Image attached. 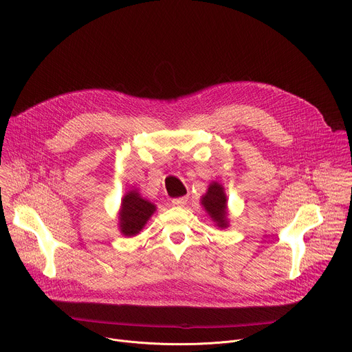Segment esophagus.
I'll use <instances>...</instances> for the list:
<instances>
[{"instance_id":"obj_1","label":"esophagus","mask_w":352,"mask_h":352,"mask_svg":"<svg viewBox=\"0 0 352 352\" xmlns=\"http://www.w3.org/2000/svg\"><path fill=\"white\" fill-rule=\"evenodd\" d=\"M186 202H188V197H186V196H182V197H175V199H173V200H171V205H173V206H178V208H182V206L186 205Z\"/></svg>"}]
</instances>
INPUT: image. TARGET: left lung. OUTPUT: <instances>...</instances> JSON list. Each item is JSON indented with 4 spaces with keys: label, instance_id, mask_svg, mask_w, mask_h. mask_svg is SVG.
<instances>
[{
    "label": "left lung",
    "instance_id": "left-lung-1",
    "mask_svg": "<svg viewBox=\"0 0 352 352\" xmlns=\"http://www.w3.org/2000/svg\"><path fill=\"white\" fill-rule=\"evenodd\" d=\"M200 204L205 208L210 219L220 228L228 227V213H227V196L223 185L219 182H212L208 188L206 195L200 199Z\"/></svg>",
    "mask_w": 352,
    "mask_h": 352
}]
</instances>
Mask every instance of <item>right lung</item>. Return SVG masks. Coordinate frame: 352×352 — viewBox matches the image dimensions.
<instances>
[{
  "instance_id": "right-lung-1",
  "label": "right lung",
  "mask_w": 352,
  "mask_h": 352,
  "mask_svg": "<svg viewBox=\"0 0 352 352\" xmlns=\"http://www.w3.org/2000/svg\"><path fill=\"white\" fill-rule=\"evenodd\" d=\"M155 212L156 206L147 199H143L136 189L128 190L121 200L118 216L121 234L125 236H135Z\"/></svg>"
}]
</instances>
